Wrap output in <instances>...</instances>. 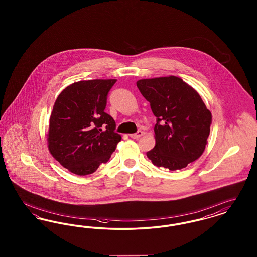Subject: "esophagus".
Instances as JSON below:
<instances>
[{
	"label": "esophagus",
	"instance_id": "34e87169",
	"mask_svg": "<svg viewBox=\"0 0 257 257\" xmlns=\"http://www.w3.org/2000/svg\"><path fill=\"white\" fill-rule=\"evenodd\" d=\"M144 135V132L143 131H141V130H139L137 133H135V134L130 135V137L132 138V139H138V138H140V137H142Z\"/></svg>",
	"mask_w": 257,
	"mask_h": 257
}]
</instances>
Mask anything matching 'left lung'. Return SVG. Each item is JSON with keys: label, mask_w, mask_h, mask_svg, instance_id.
Wrapping results in <instances>:
<instances>
[{"label": "left lung", "mask_w": 257, "mask_h": 257, "mask_svg": "<svg viewBox=\"0 0 257 257\" xmlns=\"http://www.w3.org/2000/svg\"><path fill=\"white\" fill-rule=\"evenodd\" d=\"M156 116L155 147L147 157L170 171L181 170L203 153L212 114L199 94L182 79L170 76L137 82Z\"/></svg>", "instance_id": "1"}]
</instances>
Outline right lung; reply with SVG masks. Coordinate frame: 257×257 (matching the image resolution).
Here are the masks:
<instances>
[{"label":"right lung","instance_id":"add662e5","mask_svg":"<svg viewBox=\"0 0 257 257\" xmlns=\"http://www.w3.org/2000/svg\"><path fill=\"white\" fill-rule=\"evenodd\" d=\"M115 79L80 81L65 87L50 116L48 148L62 167L87 175L107 163L121 136L115 121L105 112Z\"/></svg>","mask_w":257,"mask_h":257}]
</instances>
